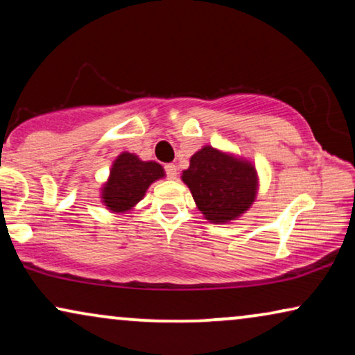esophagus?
<instances>
[{
	"instance_id": "esophagus-1",
	"label": "esophagus",
	"mask_w": 355,
	"mask_h": 355,
	"mask_svg": "<svg viewBox=\"0 0 355 355\" xmlns=\"http://www.w3.org/2000/svg\"><path fill=\"white\" fill-rule=\"evenodd\" d=\"M164 173H166V176H168L169 179H176V176H178V168H176V164H174V163L164 164Z\"/></svg>"
}]
</instances>
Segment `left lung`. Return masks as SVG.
<instances>
[{"mask_svg":"<svg viewBox=\"0 0 355 355\" xmlns=\"http://www.w3.org/2000/svg\"><path fill=\"white\" fill-rule=\"evenodd\" d=\"M182 181L191 189L198 210L211 223L234 220L255 200V168L208 145L192 155Z\"/></svg>","mask_w":355,"mask_h":355,"instance_id":"1","label":"left lung"}]
</instances>
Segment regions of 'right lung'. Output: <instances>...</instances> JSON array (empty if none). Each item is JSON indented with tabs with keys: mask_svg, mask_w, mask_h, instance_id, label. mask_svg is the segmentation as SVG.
<instances>
[{
	"mask_svg": "<svg viewBox=\"0 0 355 355\" xmlns=\"http://www.w3.org/2000/svg\"><path fill=\"white\" fill-rule=\"evenodd\" d=\"M163 176L164 171L158 163L142 162L132 153H121L113 163L101 198L111 211H128L142 200L150 184Z\"/></svg>",
	"mask_w": 355,
	"mask_h": 355,
	"instance_id": "obj_1",
	"label": "right lung"
}]
</instances>
